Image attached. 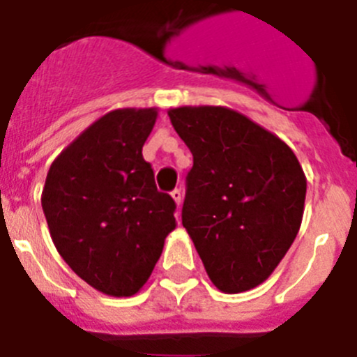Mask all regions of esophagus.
I'll return each instance as SVG.
<instances>
[{"mask_svg":"<svg viewBox=\"0 0 357 357\" xmlns=\"http://www.w3.org/2000/svg\"><path fill=\"white\" fill-rule=\"evenodd\" d=\"M170 196H172V199L176 201V204H178V208H179V204H181L183 201V192L179 190V188H176V190L170 192Z\"/></svg>","mask_w":357,"mask_h":357,"instance_id":"1","label":"esophagus"}]
</instances>
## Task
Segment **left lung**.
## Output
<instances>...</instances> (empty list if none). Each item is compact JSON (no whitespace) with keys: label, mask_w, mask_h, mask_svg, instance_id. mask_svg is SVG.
Masks as SVG:
<instances>
[{"label":"left lung","mask_w":357,"mask_h":357,"mask_svg":"<svg viewBox=\"0 0 357 357\" xmlns=\"http://www.w3.org/2000/svg\"><path fill=\"white\" fill-rule=\"evenodd\" d=\"M169 119L194 156L183 226L213 286L235 294L269 278L298 234L307 179L277 135L225 105H181Z\"/></svg>","instance_id":"obj_1"}]
</instances>
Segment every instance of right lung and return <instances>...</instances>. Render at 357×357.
<instances>
[{"label":"right lung","mask_w":357,"mask_h":357,"mask_svg":"<svg viewBox=\"0 0 357 357\" xmlns=\"http://www.w3.org/2000/svg\"><path fill=\"white\" fill-rule=\"evenodd\" d=\"M156 119L158 107L105 113L55 158L43 187L59 255L109 296L144 287L176 228L174 199L158 192L142 154Z\"/></svg>","instance_id":"obj_1"}]
</instances>
